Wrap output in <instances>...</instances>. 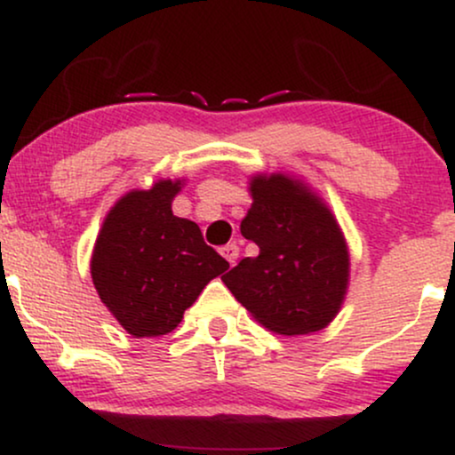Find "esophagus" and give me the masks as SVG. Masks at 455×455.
Masks as SVG:
<instances>
[{
  "mask_svg": "<svg viewBox=\"0 0 455 455\" xmlns=\"http://www.w3.org/2000/svg\"><path fill=\"white\" fill-rule=\"evenodd\" d=\"M220 252H222V257L227 259L231 265L237 263V257H239L237 243H227V245H224V248L220 250Z\"/></svg>",
  "mask_w": 455,
  "mask_h": 455,
  "instance_id": "34e87169",
  "label": "esophagus"
}]
</instances>
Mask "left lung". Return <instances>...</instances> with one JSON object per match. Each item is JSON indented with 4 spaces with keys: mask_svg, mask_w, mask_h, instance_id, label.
<instances>
[{
    "mask_svg": "<svg viewBox=\"0 0 455 455\" xmlns=\"http://www.w3.org/2000/svg\"><path fill=\"white\" fill-rule=\"evenodd\" d=\"M242 235L259 257L239 260L222 282L263 327L282 336L321 331L344 304L351 257L327 203L306 181L257 173Z\"/></svg>",
    "mask_w": 455,
    "mask_h": 455,
    "instance_id": "1",
    "label": "left lung"
}]
</instances>
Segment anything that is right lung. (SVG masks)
Masks as SVG:
<instances>
[{
  "label": "right lung",
  "instance_id": "right-lung-1",
  "mask_svg": "<svg viewBox=\"0 0 455 455\" xmlns=\"http://www.w3.org/2000/svg\"><path fill=\"white\" fill-rule=\"evenodd\" d=\"M186 180L130 190L104 218L90 260L98 297L134 338L166 336L213 278L228 269L196 222L173 216Z\"/></svg>",
  "mask_w": 455,
  "mask_h": 455
}]
</instances>
